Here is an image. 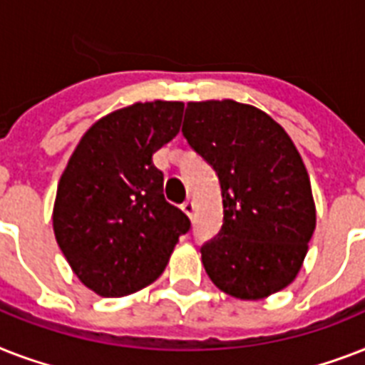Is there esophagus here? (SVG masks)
<instances>
[{"label":"esophagus","instance_id":"1","mask_svg":"<svg viewBox=\"0 0 365 365\" xmlns=\"http://www.w3.org/2000/svg\"><path fill=\"white\" fill-rule=\"evenodd\" d=\"M182 210L185 212V214H187L189 217H193V214H195L193 200H185V202H183V205H182Z\"/></svg>","mask_w":365,"mask_h":365}]
</instances>
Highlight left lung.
Listing matches in <instances>:
<instances>
[{"instance_id": "8db88e82", "label": "left lung", "mask_w": 365, "mask_h": 365, "mask_svg": "<svg viewBox=\"0 0 365 365\" xmlns=\"http://www.w3.org/2000/svg\"><path fill=\"white\" fill-rule=\"evenodd\" d=\"M182 132L216 170L223 225L202 244V265L217 288L263 299L297 277L317 227L311 180L282 126L235 100L189 102Z\"/></svg>"}]
</instances>
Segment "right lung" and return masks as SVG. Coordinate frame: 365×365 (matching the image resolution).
Returning <instances> with one entry per match:
<instances>
[{"label":"right lung","mask_w":365,"mask_h":365,"mask_svg":"<svg viewBox=\"0 0 365 365\" xmlns=\"http://www.w3.org/2000/svg\"><path fill=\"white\" fill-rule=\"evenodd\" d=\"M183 102H138L94 123L77 143L56 189L53 229L87 288L123 297L163 274L191 227L166 202L153 153L180 132Z\"/></svg>","instance_id":"right-lung-1"}]
</instances>
